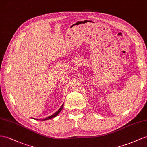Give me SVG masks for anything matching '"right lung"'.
Segmentation results:
<instances>
[{"label": "right lung", "mask_w": 147, "mask_h": 147, "mask_svg": "<svg viewBox=\"0 0 147 147\" xmlns=\"http://www.w3.org/2000/svg\"><path fill=\"white\" fill-rule=\"evenodd\" d=\"M63 105H64V104H63V105L61 106V107H60L59 109V110L58 111H56L55 114H53V115H51V116H49V117H47V118H45V119H42V120H49V119H52V118H53V117H55L59 113L61 112V111L62 110V109H63ZM35 119V120H38V119ZM39 120H40V119H39Z\"/></svg>", "instance_id": "add662e5"}]
</instances>
